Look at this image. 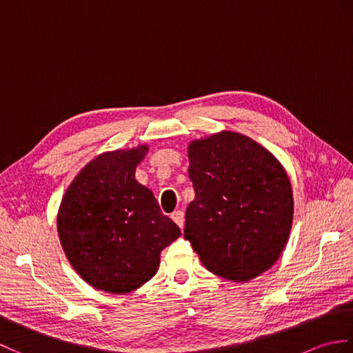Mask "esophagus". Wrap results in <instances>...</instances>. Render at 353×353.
<instances>
[{
	"instance_id": "obj_1",
	"label": "esophagus",
	"mask_w": 353,
	"mask_h": 353,
	"mask_svg": "<svg viewBox=\"0 0 353 353\" xmlns=\"http://www.w3.org/2000/svg\"><path fill=\"white\" fill-rule=\"evenodd\" d=\"M171 219L174 220V223L177 224L179 228L183 229V226H185V214H183V211H176V212H172V214H171Z\"/></svg>"
}]
</instances>
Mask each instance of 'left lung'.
Returning <instances> with one entry per match:
<instances>
[{"instance_id":"left-lung-1","label":"left lung","mask_w":353,"mask_h":353,"mask_svg":"<svg viewBox=\"0 0 353 353\" xmlns=\"http://www.w3.org/2000/svg\"><path fill=\"white\" fill-rule=\"evenodd\" d=\"M196 199L185 238L205 267L245 282L279 259L292 223V191L281 162L256 141L220 132L188 145Z\"/></svg>"}]
</instances>
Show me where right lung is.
<instances>
[{
  "label": "right lung",
  "mask_w": 353,
  "mask_h": 353,
  "mask_svg": "<svg viewBox=\"0 0 353 353\" xmlns=\"http://www.w3.org/2000/svg\"><path fill=\"white\" fill-rule=\"evenodd\" d=\"M148 145L97 156L66 190L57 214L70 264L91 287L125 294L152 279L161 252L181 236L147 186L134 179Z\"/></svg>",
  "instance_id": "obj_1"
}]
</instances>
